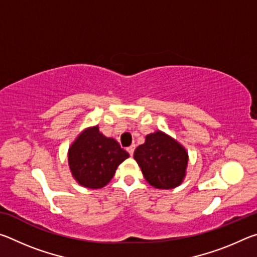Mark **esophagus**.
<instances>
[{"label": "esophagus", "mask_w": 257, "mask_h": 257, "mask_svg": "<svg viewBox=\"0 0 257 257\" xmlns=\"http://www.w3.org/2000/svg\"><path fill=\"white\" fill-rule=\"evenodd\" d=\"M135 149H136V146L135 145H132V146H129L128 149H127V151H128V153L130 154V155H133L134 154V152H135Z\"/></svg>", "instance_id": "1"}]
</instances>
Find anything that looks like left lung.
Here are the masks:
<instances>
[{"instance_id": "1", "label": "left lung", "mask_w": 257, "mask_h": 257, "mask_svg": "<svg viewBox=\"0 0 257 257\" xmlns=\"http://www.w3.org/2000/svg\"><path fill=\"white\" fill-rule=\"evenodd\" d=\"M134 159L146 181L159 189H172L179 186L188 164L185 147L160 130L147 135L144 144L135 150Z\"/></svg>"}]
</instances>
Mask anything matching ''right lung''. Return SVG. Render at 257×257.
<instances>
[{
  "label": "right lung",
  "instance_id": "add662e5",
  "mask_svg": "<svg viewBox=\"0 0 257 257\" xmlns=\"http://www.w3.org/2000/svg\"><path fill=\"white\" fill-rule=\"evenodd\" d=\"M129 158L119 143L99 133L98 125L79 134L68 151L69 167L77 182L86 188L98 189L107 185L116 168Z\"/></svg>",
  "mask_w": 257,
  "mask_h": 257
}]
</instances>
